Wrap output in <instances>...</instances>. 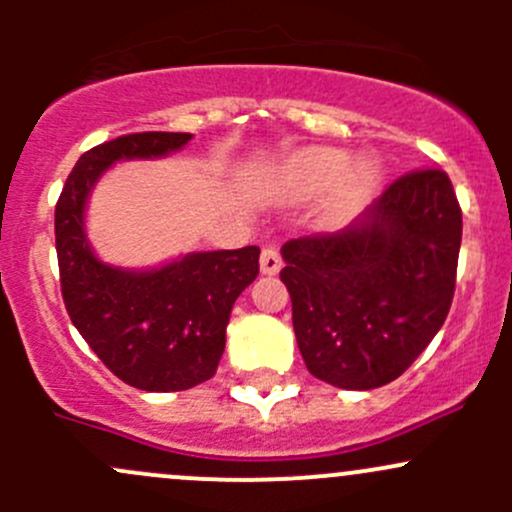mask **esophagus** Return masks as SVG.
Instances as JSON below:
<instances>
[{"mask_svg":"<svg viewBox=\"0 0 512 512\" xmlns=\"http://www.w3.org/2000/svg\"><path fill=\"white\" fill-rule=\"evenodd\" d=\"M260 270L262 275H277L282 270V257L275 247H265L260 255Z\"/></svg>","mask_w":512,"mask_h":512,"instance_id":"34e87169","label":"esophagus"}]
</instances>
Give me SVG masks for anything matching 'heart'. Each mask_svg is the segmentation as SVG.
I'll return each mask as SVG.
<instances>
[{"label": "heart", "instance_id": "heart-1", "mask_svg": "<svg viewBox=\"0 0 512 512\" xmlns=\"http://www.w3.org/2000/svg\"><path fill=\"white\" fill-rule=\"evenodd\" d=\"M337 177L340 180L334 185V193L324 205L329 220L347 218L361 200L369 198L379 183L381 170L371 158H359L349 165V156L339 148H307L287 158L277 175V188L289 198H309Z\"/></svg>", "mask_w": 512, "mask_h": 512}]
</instances>
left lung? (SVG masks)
<instances>
[{
  "label": "left lung",
  "mask_w": 512,
  "mask_h": 512,
  "mask_svg": "<svg viewBox=\"0 0 512 512\" xmlns=\"http://www.w3.org/2000/svg\"><path fill=\"white\" fill-rule=\"evenodd\" d=\"M461 208L443 170H416L352 225L282 245L309 374L369 391L399 379L443 327L456 289Z\"/></svg>",
  "instance_id": "1"
}]
</instances>
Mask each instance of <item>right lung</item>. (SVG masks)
Wrapping results in <instances>:
<instances>
[{
  "label": "right lung",
  "instance_id": "obj_1",
  "mask_svg": "<svg viewBox=\"0 0 512 512\" xmlns=\"http://www.w3.org/2000/svg\"><path fill=\"white\" fill-rule=\"evenodd\" d=\"M190 133H131L91 148L56 203V255L66 312L98 359L141 391H183L213 379L242 289L260 272V247L188 252L146 270L103 262L86 232L96 183L121 160H156Z\"/></svg>",
  "mask_w": 512,
  "mask_h": 512
}]
</instances>
